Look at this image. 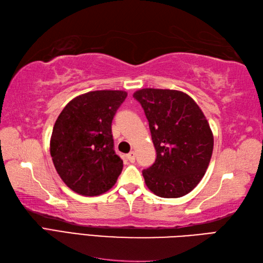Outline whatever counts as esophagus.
I'll return each mask as SVG.
<instances>
[{
	"instance_id": "obj_1",
	"label": "esophagus",
	"mask_w": 263,
	"mask_h": 263,
	"mask_svg": "<svg viewBox=\"0 0 263 263\" xmlns=\"http://www.w3.org/2000/svg\"><path fill=\"white\" fill-rule=\"evenodd\" d=\"M127 159H128V161H129L130 163L135 162V153L130 152L129 154H127Z\"/></svg>"
}]
</instances>
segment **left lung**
<instances>
[{"label": "left lung", "mask_w": 263, "mask_h": 263, "mask_svg": "<svg viewBox=\"0 0 263 263\" xmlns=\"http://www.w3.org/2000/svg\"><path fill=\"white\" fill-rule=\"evenodd\" d=\"M149 123L156 159L143 171L154 194L186 195L200 183L213 152V134L201 108L189 95L171 89L145 88L133 95Z\"/></svg>", "instance_id": "1"}]
</instances>
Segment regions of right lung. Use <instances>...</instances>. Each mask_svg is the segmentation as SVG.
<instances>
[{
    "label": "right lung",
    "mask_w": 263,
    "mask_h": 263,
    "mask_svg": "<svg viewBox=\"0 0 263 263\" xmlns=\"http://www.w3.org/2000/svg\"><path fill=\"white\" fill-rule=\"evenodd\" d=\"M126 97L123 90L83 93L68 102L57 118L50 154L61 180L76 193H105L123 171L114 149L111 123Z\"/></svg>",
    "instance_id": "obj_1"
}]
</instances>
